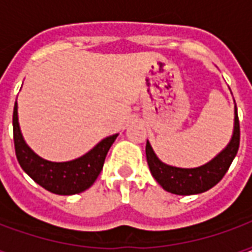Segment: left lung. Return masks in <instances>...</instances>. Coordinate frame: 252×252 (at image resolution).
<instances>
[{"instance_id": "1", "label": "left lung", "mask_w": 252, "mask_h": 252, "mask_svg": "<svg viewBox=\"0 0 252 252\" xmlns=\"http://www.w3.org/2000/svg\"><path fill=\"white\" fill-rule=\"evenodd\" d=\"M239 143H240V126H239L238 108L235 104L232 137L227 144V147L221 150L208 163L193 169L170 166L157 157L148 140L146 144V157L151 174L166 191L178 195L200 194L221 181L238 154Z\"/></svg>"}]
</instances>
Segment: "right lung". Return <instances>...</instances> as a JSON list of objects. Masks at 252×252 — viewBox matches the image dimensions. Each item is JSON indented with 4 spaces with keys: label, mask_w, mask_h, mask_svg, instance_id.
<instances>
[{
    "label": "right lung",
    "mask_w": 252,
    "mask_h": 252,
    "mask_svg": "<svg viewBox=\"0 0 252 252\" xmlns=\"http://www.w3.org/2000/svg\"><path fill=\"white\" fill-rule=\"evenodd\" d=\"M119 133L102 139L89 153L68 162H51L39 157L25 143L19 124L17 101L13 110V139L16 157L21 169L37 185L51 193L71 195L82 193L90 186L102 170L106 154Z\"/></svg>",
    "instance_id": "obj_1"
}]
</instances>
